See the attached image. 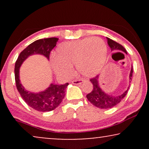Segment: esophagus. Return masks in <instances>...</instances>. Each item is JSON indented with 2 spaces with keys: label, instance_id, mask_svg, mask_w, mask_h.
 <instances>
[{
  "label": "esophagus",
  "instance_id": "obj_1",
  "mask_svg": "<svg viewBox=\"0 0 149 149\" xmlns=\"http://www.w3.org/2000/svg\"><path fill=\"white\" fill-rule=\"evenodd\" d=\"M83 82V79H75V80H73L72 81V83H73V84L74 85H79L81 84V83H82Z\"/></svg>",
  "mask_w": 149,
  "mask_h": 149
}]
</instances>
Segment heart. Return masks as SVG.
<instances>
[{
  "label": "heart",
  "mask_w": 149,
  "mask_h": 149,
  "mask_svg": "<svg viewBox=\"0 0 149 149\" xmlns=\"http://www.w3.org/2000/svg\"><path fill=\"white\" fill-rule=\"evenodd\" d=\"M107 56V47L102 38L87 37L60 45L52 66L59 76L68 77L72 74V65L75 64L80 74L91 77L102 70Z\"/></svg>",
  "instance_id": "obj_1"
}]
</instances>
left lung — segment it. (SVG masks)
<instances>
[{
  "label": "left lung",
  "instance_id": "1",
  "mask_svg": "<svg viewBox=\"0 0 149 149\" xmlns=\"http://www.w3.org/2000/svg\"><path fill=\"white\" fill-rule=\"evenodd\" d=\"M107 42L109 47L111 49V51H121V52H123L125 54H127L125 49L121 44L118 43V42L115 41V40H112L109 38H107ZM132 73H133V68H132V66L131 72H130V82L132 81ZM89 81L93 84V89L90 93L86 95L87 98L95 107L102 109H111V108H113L115 106L118 104L123 100V97L125 96L126 94H127V91L130 87H128L127 90L123 93H122V94L113 96V95L107 94L99 87L98 75L91 78Z\"/></svg>",
  "mask_w": 149,
  "mask_h": 149
}]
</instances>
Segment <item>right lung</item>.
Instances as JSON below:
<instances>
[{
    "instance_id": "add662e5",
    "label": "right lung",
    "mask_w": 149,
    "mask_h": 149,
    "mask_svg": "<svg viewBox=\"0 0 149 149\" xmlns=\"http://www.w3.org/2000/svg\"><path fill=\"white\" fill-rule=\"evenodd\" d=\"M58 38H48L36 40L22 51L15 64V80L16 87L25 102L32 109L40 112L52 111L56 109L65 96V91L68 83L64 85L51 84L44 91L34 93L26 91L20 83L19 68L24 60L33 54H41L49 60L50 53L56 46Z\"/></svg>"
}]
</instances>
